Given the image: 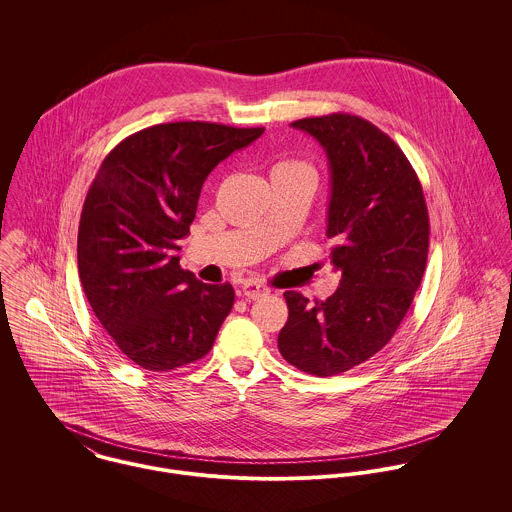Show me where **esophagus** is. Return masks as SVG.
Segmentation results:
<instances>
[{
  "instance_id": "1",
  "label": "esophagus",
  "mask_w": 512,
  "mask_h": 512,
  "mask_svg": "<svg viewBox=\"0 0 512 512\" xmlns=\"http://www.w3.org/2000/svg\"><path fill=\"white\" fill-rule=\"evenodd\" d=\"M270 290L264 286V284H260V282H254V280H246L244 284H242V288H240V295L242 297H248V299H260V297H264V295H268Z\"/></svg>"
}]
</instances>
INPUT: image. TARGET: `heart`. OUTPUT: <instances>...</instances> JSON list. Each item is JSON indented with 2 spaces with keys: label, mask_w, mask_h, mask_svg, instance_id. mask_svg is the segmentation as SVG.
I'll list each match as a JSON object with an SVG mask.
<instances>
[{
  "label": "heart",
  "mask_w": 512,
  "mask_h": 512,
  "mask_svg": "<svg viewBox=\"0 0 512 512\" xmlns=\"http://www.w3.org/2000/svg\"><path fill=\"white\" fill-rule=\"evenodd\" d=\"M292 171H305V173H311L313 175V167L301 159H284V161H278L272 169V173H292Z\"/></svg>",
  "instance_id": "1"
}]
</instances>
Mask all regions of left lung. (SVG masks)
I'll return each mask as SVG.
<instances>
[{"instance_id":"8db88e82","label":"left lung","mask_w":512,"mask_h":512,"mask_svg":"<svg viewBox=\"0 0 512 512\" xmlns=\"http://www.w3.org/2000/svg\"><path fill=\"white\" fill-rule=\"evenodd\" d=\"M292 126L313 136L329 159V258L341 284L313 303L284 293L290 315L278 349L307 374L333 376L365 363L394 337L424 278L430 217L408 157L365 118L337 112Z\"/></svg>"}]
</instances>
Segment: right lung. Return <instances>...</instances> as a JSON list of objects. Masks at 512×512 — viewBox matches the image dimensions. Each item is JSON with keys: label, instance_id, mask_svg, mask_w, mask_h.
Returning <instances> with one entry per match:
<instances>
[{"label": "right lung", "instance_id": "right-lung-1", "mask_svg": "<svg viewBox=\"0 0 512 512\" xmlns=\"http://www.w3.org/2000/svg\"><path fill=\"white\" fill-rule=\"evenodd\" d=\"M264 128L171 122L140 130L102 161L78 224V276L118 349L146 370L203 359L234 290L203 284L179 264L207 175Z\"/></svg>", "mask_w": 512, "mask_h": 512}]
</instances>
